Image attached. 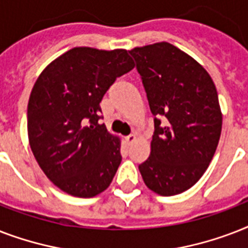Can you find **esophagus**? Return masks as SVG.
<instances>
[{"instance_id":"1","label":"esophagus","mask_w":248,"mask_h":248,"mask_svg":"<svg viewBox=\"0 0 248 248\" xmlns=\"http://www.w3.org/2000/svg\"><path fill=\"white\" fill-rule=\"evenodd\" d=\"M126 144H128V145H131L132 143H134V141H135L136 140V136L134 135V134H131V135H128V136H126Z\"/></svg>"}]
</instances>
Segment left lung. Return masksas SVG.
I'll use <instances>...</instances> for the list:
<instances>
[{"label":"left lung","instance_id":"obj_1","mask_svg":"<svg viewBox=\"0 0 248 248\" xmlns=\"http://www.w3.org/2000/svg\"><path fill=\"white\" fill-rule=\"evenodd\" d=\"M128 52L155 116L151 155L139 171L159 196L180 194L202 177L219 144L223 114L215 83L198 62L169 42Z\"/></svg>","mask_w":248,"mask_h":248}]
</instances>
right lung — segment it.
I'll return each instance as SVG.
<instances>
[{
	"label": "right lung",
	"instance_id": "right-lung-1",
	"mask_svg": "<svg viewBox=\"0 0 248 248\" xmlns=\"http://www.w3.org/2000/svg\"><path fill=\"white\" fill-rule=\"evenodd\" d=\"M135 67L127 50L75 47L45 68L29 96L28 139L45 175L63 192L91 198L116 175L121 140L100 120V101Z\"/></svg>",
	"mask_w": 248,
	"mask_h": 248
}]
</instances>
